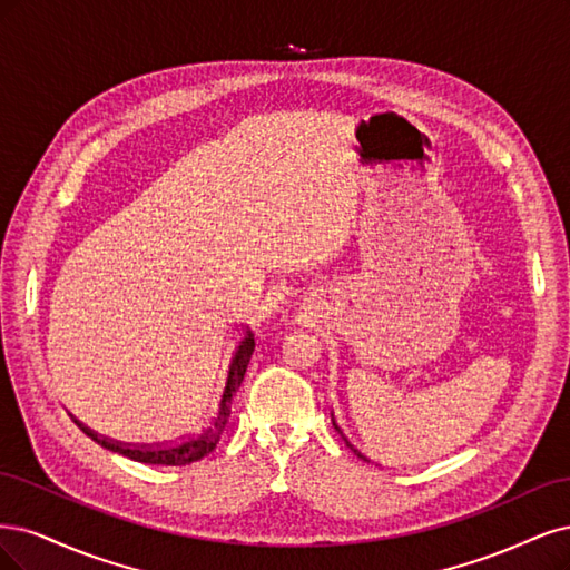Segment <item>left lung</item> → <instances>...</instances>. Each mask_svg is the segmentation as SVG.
<instances>
[{"instance_id": "left-lung-1", "label": "left lung", "mask_w": 570, "mask_h": 570, "mask_svg": "<svg viewBox=\"0 0 570 570\" xmlns=\"http://www.w3.org/2000/svg\"><path fill=\"white\" fill-rule=\"evenodd\" d=\"M334 426H336V421H334ZM336 431H338V433H341V438H343V440H345V445H347V448H351V450H353V452H355V454H357V456H360V459H364V454H360V452H357V450H355V448H353V445H351V443H347V438H345V435H343V431H341V429H338V426H336Z\"/></svg>"}]
</instances>
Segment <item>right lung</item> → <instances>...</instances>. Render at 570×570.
<instances>
[{
	"label": "right lung",
	"mask_w": 570,
	"mask_h": 570,
	"mask_svg": "<svg viewBox=\"0 0 570 570\" xmlns=\"http://www.w3.org/2000/svg\"><path fill=\"white\" fill-rule=\"evenodd\" d=\"M253 351H255V338L250 334V328H246L244 336L234 343L227 372L223 376V383H219L215 397L210 400L208 410L200 414V419L187 433H181L175 440H165V443H158V445H127V443H118V440L97 435L95 431L82 426L80 421H76V424L101 448L118 452L122 456H130L135 462L158 464V466H185V464L198 462V459H204L217 448L219 438L225 433V426L232 414V397L236 395L238 385L244 381Z\"/></svg>",
	"instance_id": "add662e5"
}]
</instances>
